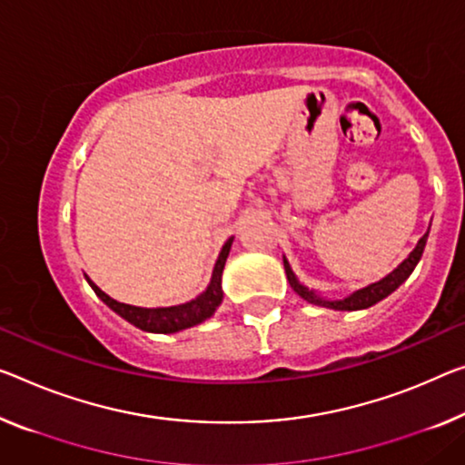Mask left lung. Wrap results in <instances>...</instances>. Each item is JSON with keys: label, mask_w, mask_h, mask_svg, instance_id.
Returning a JSON list of instances; mask_svg holds the SVG:
<instances>
[{"label": "left lung", "mask_w": 465, "mask_h": 465, "mask_svg": "<svg viewBox=\"0 0 465 465\" xmlns=\"http://www.w3.org/2000/svg\"><path fill=\"white\" fill-rule=\"evenodd\" d=\"M428 231H430V228H428ZM426 239H428V232L424 234L422 239L418 241L416 249H413V252H411L410 255H407L405 260H403L401 263H399V266H397L395 270H392L391 274L381 278V281H378V282H372V284H368V287H363V289H360V291L351 292V295H349V297L332 299V302H331V299H322L320 295H316V292H313V291L307 289L305 284L299 282L295 272H292L291 266H289L287 257H284V260H282V262H284V272H287V278H289L292 291H295L299 297H303L305 302L316 303V305H322V307H331V310H339V312L366 310V307H372L374 303L382 302L384 297H389L392 291H397V289L401 287V284L407 281V278H410V274L413 272V268L418 266L420 257H422V253H424Z\"/></svg>", "instance_id": "obj_1"}]
</instances>
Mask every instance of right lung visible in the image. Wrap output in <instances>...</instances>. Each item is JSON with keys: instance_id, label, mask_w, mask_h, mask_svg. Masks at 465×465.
I'll return each instance as SVG.
<instances>
[{"instance_id": "1", "label": "right lung", "mask_w": 465, "mask_h": 465, "mask_svg": "<svg viewBox=\"0 0 465 465\" xmlns=\"http://www.w3.org/2000/svg\"><path fill=\"white\" fill-rule=\"evenodd\" d=\"M231 237L220 252L216 266H213L212 272V281L208 284L202 295L193 299V302L181 303V305H173V307H134L128 303H120L116 299H112L110 295L97 287L95 282L87 278V282L91 284V289L95 291V295L102 299V302L112 307L114 312L118 313L120 318H124L126 322H131L133 326L141 328L145 332H158V334H173L178 331H184V328H191L195 324H202L203 320H208L210 316H213L216 307L223 303V270L226 263V257L231 253V245H232Z\"/></svg>"}]
</instances>
